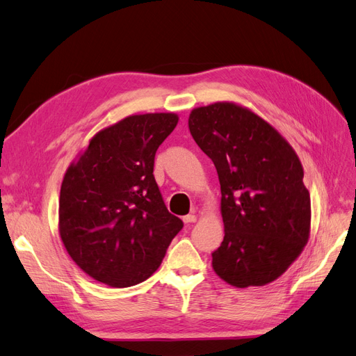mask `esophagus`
Returning a JSON list of instances; mask_svg holds the SVG:
<instances>
[{"mask_svg":"<svg viewBox=\"0 0 356 356\" xmlns=\"http://www.w3.org/2000/svg\"><path fill=\"white\" fill-rule=\"evenodd\" d=\"M182 220H184L185 224H191V222H195V221H197V217H195L194 214H188V216H185Z\"/></svg>","mask_w":356,"mask_h":356,"instance_id":"1","label":"esophagus"}]
</instances>
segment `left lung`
Instances as JSON below:
<instances>
[{
    "label": "left lung",
    "mask_w": 356,
    "mask_h": 356,
    "mask_svg": "<svg viewBox=\"0 0 356 356\" xmlns=\"http://www.w3.org/2000/svg\"><path fill=\"white\" fill-rule=\"evenodd\" d=\"M188 128L214 162L221 186L224 240L213 253L214 271L236 287L276 280L310 232V195L296 152L270 123L236 103L194 109Z\"/></svg>",
    "instance_id": "8db88e82"
}]
</instances>
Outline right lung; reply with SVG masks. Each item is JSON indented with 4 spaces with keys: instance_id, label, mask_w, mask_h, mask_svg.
<instances>
[{
    "instance_id": "obj_1",
    "label": "right lung",
    "mask_w": 356,
    "mask_h": 356,
    "mask_svg": "<svg viewBox=\"0 0 356 356\" xmlns=\"http://www.w3.org/2000/svg\"><path fill=\"white\" fill-rule=\"evenodd\" d=\"M175 113L134 115L96 134L61 182L58 229L73 261L95 280L129 287L151 277L184 222L166 208L155 154Z\"/></svg>"
}]
</instances>
